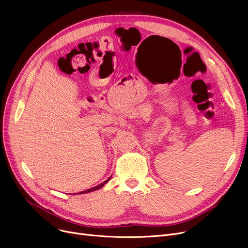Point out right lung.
I'll return each instance as SVG.
<instances>
[{
  "mask_svg": "<svg viewBox=\"0 0 248 248\" xmlns=\"http://www.w3.org/2000/svg\"><path fill=\"white\" fill-rule=\"evenodd\" d=\"M110 180V177L108 179V180H106L103 182V183H101V184H99V185H97V186H95V187H93V188H91V189H88V190H85V191H82V192H79V194H83V193H88V192H93V191H95V190H98V189H100V188H102L104 185H106L108 182Z\"/></svg>",
  "mask_w": 248,
  "mask_h": 248,
  "instance_id": "right-lung-1",
  "label": "right lung"
}]
</instances>
